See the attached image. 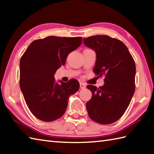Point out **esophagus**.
Masks as SVG:
<instances>
[{"label":"esophagus","mask_w":154,"mask_h":154,"mask_svg":"<svg viewBox=\"0 0 154 154\" xmlns=\"http://www.w3.org/2000/svg\"><path fill=\"white\" fill-rule=\"evenodd\" d=\"M85 87H86V85L85 84L83 83H80V88H81V89H85Z\"/></svg>","instance_id":"1"}]
</instances>
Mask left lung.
Returning <instances> with one entry per match:
<instances>
[{
    "mask_svg": "<svg viewBox=\"0 0 154 154\" xmlns=\"http://www.w3.org/2000/svg\"><path fill=\"white\" fill-rule=\"evenodd\" d=\"M83 43L96 53L94 73L104 77L102 87L87 85L92 92L88 114L97 123L112 124L125 112L134 93L135 62L125 44L109 35H93Z\"/></svg>",
    "mask_w": 154,
    "mask_h": 154,
    "instance_id": "1",
    "label": "left lung"
}]
</instances>
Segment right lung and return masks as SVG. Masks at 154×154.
<instances>
[{
	"mask_svg": "<svg viewBox=\"0 0 154 154\" xmlns=\"http://www.w3.org/2000/svg\"><path fill=\"white\" fill-rule=\"evenodd\" d=\"M82 44V38L48 36L29 45L20 62V87L30 112L39 120L51 122L63 115L69 97L79 89L71 79L56 83L55 72L68 54Z\"/></svg>",
	"mask_w": 154,
	"mask_h": 154,
	"instance_id": "add662e5",
	"label": "right lung"
}]
</instances>
